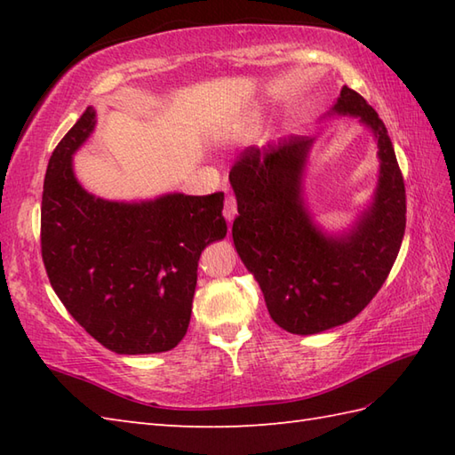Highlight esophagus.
I'll use <instances>...</instances> for the list:
<instances>
[{
	"label": "esophagus",
	"mask_w": 455,
	"mask_h": 455,
	"mask_svg": "<svg viewBox=\"0 0 455 455\" xmlns=\"http://www.w3.org/2000/svg\"><path fill=\"white\" fill-rule=\"evenodd\" d=\"M222 215H225L227 220H233L236 217V197L235 196H227L225 209H222Z\"/></svg>",
	"instance_id": "1"
}]
</instances>
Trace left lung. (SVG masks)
<instances>
[{
  "mask_svg": "<svg viewBox=\"0 0 455 455\" xmlns=\"http://www.w3.org/2000/svg\"><path fill=\"white\" fill-rule=\"evenodd\" d=\"M336 113L355 115L375 132L379 186L350 235L324 236L305 211L301 173L311 137H289L240 152L228 180L238 203L236 252L262 289L269 316L291 334H316L362 313L397 259L407 225V196L383 121L344 85Z\"/></svg>",
  "mask_w": 455,
  "mask_h": 455,
  "instance_id": "1",
  "label": "left lung"
}]
</instances>
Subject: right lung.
Wrapping results in <instances>:
<instances>
[{"label": "right lung", "instance_id": "obj_1", "mask_svg": "<svg viewBox=\"0 0 455 455\" xmlns=\"http://www.w3.org/2000/svg\"><path fill=\"white\" fill-rule=\"evenodd\" d=\"M88 108L48 160L41 252L58 299L84 331L117 354H156L186 336L203 248L225 238V193L105 201L74 178L90 137Z\"/></svg>", "mask_w": 455, "mask_h": 455}]
</instances>
